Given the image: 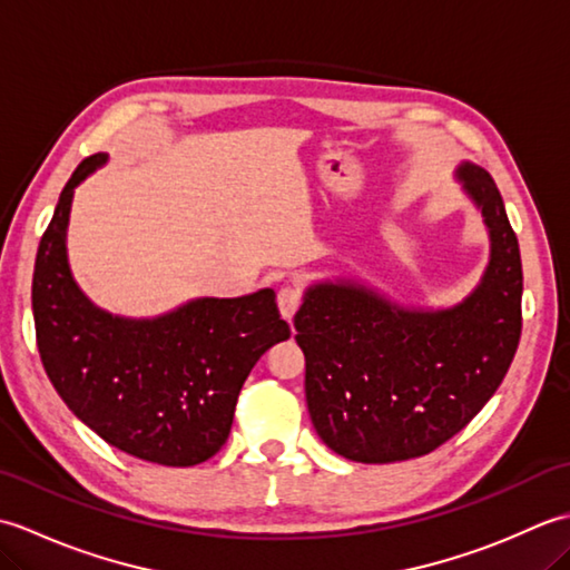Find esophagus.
<instances>
[{"label":"esophagus","mask_w":570,"mask_h":570,"mask_svg":"<svg viewBox=\"0 0 570 570\" xmlns=\"http://www.w3.org/2000/svg\"><path fill=\"white\" fill-rule=\"evenodd\" d=\"M276 304H278V313H282V316H284L286 321H292L294 313H296L298 306H301V292H298L296 286L286 284V286L278 288Z\"/></svg>","instance_id":"1"}]
</instances>
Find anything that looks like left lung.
I'll return each mask as SVG.
<instances>
[{"label": "left lung", "instance_id": "obj_1", "mask_svg": "<svg viewBox=\"0 0 570 570\" xmlns=\"http://www.w3.org/2000/svg\"><path fill=\"white\" fill-rule=\"evenodd\" d=\"M485 223L480 282L451 306L399 301L360 276L311 282L294 325L306 404L321 441L355 463L435 451L478 414L510 370L522 333V257L492 176L453 171Z\"/></svg>", "mask_w": 570, "mask_h": 570}]
</instances>
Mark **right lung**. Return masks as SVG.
Here are the masks:
<instances>
[{
  "label": "right lung",
  "mask_w": 570,
  "mask_h": 570,
  "mask_svg": "<svg viewBox=\"0 0 570 570\" xmlns=\"http://www.w3.org/2000/svg\"><path fill=\"white\" fill-rule=\"evenodd\" d=\"M95 154L70 176L36 254L31 306L48 380L85 426L129 455L171 468L213 458L233 429L247 374L288 341L274 288L190 298L161 316H119L76 282L68 223L76 188L107 164Z\"/></svg>",
  "instance_id": "add662e5"
}]
</instances>
